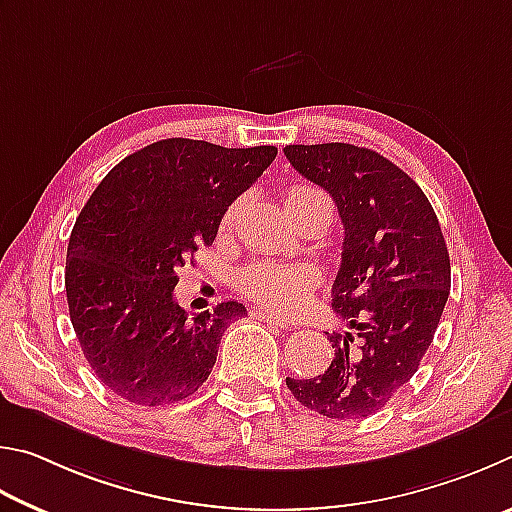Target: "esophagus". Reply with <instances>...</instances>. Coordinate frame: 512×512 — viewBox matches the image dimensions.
<instances>
[{"instance_id": "1", "label": "esophagus", "mask_w": 512, "mask_h": 512, "mask_svg": "<svg viewBox=\"0 0 512 512\" xmlns=\"http://www.w3.org/2000/svg\"><path fill=\"white\" fill-rule=\"evenodd\" d=\"M258 315V319L261 321H265V324H270V326H276V328H283V330H288L290 328V324L288 321H283L281 317H276V315H272V312H263V310H258L256 312Z\"/></svg>"}]
</instances>
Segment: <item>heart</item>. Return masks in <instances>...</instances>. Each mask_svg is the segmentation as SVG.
I'll list each match as a JSON object with an SVG mask.
<instances>
[{
  "label": "heart",
  "instance_id": "1",
  "mask_svg": "<svg viewBox=\"0 0 512 512\" xmlns=\"http://www.w3.org/2000/svg\"><path fill=\"white\" fill-rule=\"evenodd\" d=\"M315 188L308 186H294L285 193V204H292L301 200V197L310 195ZM238 204H231L227 213H224V224H229L236 215ZM315 281V272L310 267H290V265H276V263H261L249 267L240 274V290L247 297L261 303L263 308L279 312V315H290V312L299 310L303 303L308 301L310 285Z\"/></svg>",
  "mask_w": 512,
  "mask_h": 512
}]
</instances>
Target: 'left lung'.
Masks as SVG:
<instances>
[{
    "mask_svg": "<svg viewBox=\"0 0 512 512\" xmlns=\"http://www.w3.org/2000/svg\"><path fill=\"white\" fill-rule=\"evenodd\" d=\"M297 173L330 193L344 224L333 310L335 357L310 380L288 378L303 407L366 418L418 371L450 297V254L432 204L393 161L353 143L285 146Z\"/></svg>",
    "mask_w": 512,
    "mask_h": 512,
    "instance_id": "8db88e82",
    "label": "left lung"
}]
</instances>
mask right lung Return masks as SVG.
<instances>
[{
    "instance_id": "right-lung-1",
    "label": "right lung",
    "mask_w": 512,
    "mask_h": 512,
    "mask_svg": "<svg viewBox=\"0 0 512 512\" xmlns=\"http://www.w3.org/2000/svg\"><path fill=\"white\" fill-rule=\"evenodd\" d=\"M274 146L161 139L116 164L71 229V326L96 378L123 400L170 405L202 387L220 339L247 310L224 301L188 317L177 267L211 245L224 213L263 175Z\"/></svg>"
}]
</instances>
